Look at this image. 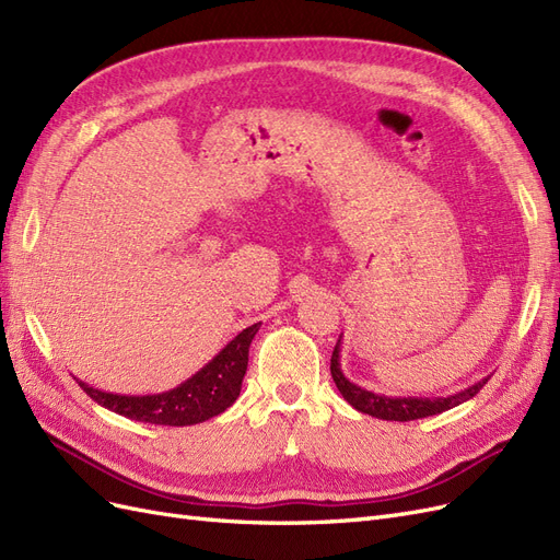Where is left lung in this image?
<instances>
[{"mask_svg": "<svg viewBox=\"0 0 560 560\" xmlns=\"http://www.w3.org/2000/svg\"><path fill=\"white\" fill-rule=\"evenodd\" d=\"M331 378L338 387V393L343 395V399L352 406V409H358L360 413H369L374 418H381V420H397V422L444 413V411L453 409V406L471 399L488 383V378H481L479 383H474V385L460 389V393L448 395V397H387V395H376L366 387L350 383L343 376V371H341V338H338V343H336L334 354H331Z\"/></svg>", "mask_w": 560, "mask_h": 560, "instance_id": "left-lung-1", "label": "left lung"}]
</instances>
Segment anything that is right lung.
<instances>
[{
  "instance_id": "right-lung-1",
  "label": "right lung",
  "mask_w": 560,
  "mask_h": 560,
  "mask_svg": "<svg viewBox=\"0 0 560 560\" xmlns=\"http://www.w3.org/2000/svg\"><path fill=\"white\" fill-rule=\"evenodd\" d=\"M259 327L261 322L243 329L206 366L196 371L191 378H186L177 387L161 395H114L91 387L83 381H79V385L100 406L130 420L171 428L196 425V422H206L224 413L238 399L247 371L249 343Z\"/></svg>"
}]
</instances>
